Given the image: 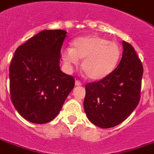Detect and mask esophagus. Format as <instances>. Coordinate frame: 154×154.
<instances>
[{
    "label": "esophagus",
    "instance_id": "34e87169",
    "mask_svg": "<svg viewBox=\"0 0 154 154\" xmlns=\"http://www.w3.org/2000/svg\"><path fill=\"white\" fill-rule=\"evenodd\" d=\"M82 83L79 80L75 81V86H82Z\"/></svg>",
    "mask_w": 154,
    "mask_h": 154
}]
</instances>
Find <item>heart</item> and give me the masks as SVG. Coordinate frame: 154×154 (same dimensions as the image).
<instances>
[{"label":"heart","mask_w":154,"mask_h":154,"mask_svg":"<svg viewBox=\"0 0 154 154\" xmlns=\"http://www.w3.org/2000/svg\"><path fill=\"white\" fill-rule=\"evenodd\" d=\"M72 48H64L61 56L68 64H77L83 59L82 69L91 80H101L111 73L120 57L117 43L96 35L82 36L72 42Z\"/></svg>","instance_id":"heart-1"}]
</instances>
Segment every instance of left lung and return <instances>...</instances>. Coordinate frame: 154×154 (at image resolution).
I'll use <instances>...</instances> for the list:
<instances>
[{"instance_id":"left-lung-1","label":"left lung","mask_w":154,"mask_h":154,"mask_svg":"<svg viewBox=\"0 0 154 154\" xmlns=\"http://www.w3.org/2000/svg\"><path fill=\"white\" fill-rule=\"evenodd\" d=\"M118 67L99 82L86 85L84 109L92 123L110 128L131 114L140 99L143 65L135 49L125 41Z\"/></svg>"}]
</instances>
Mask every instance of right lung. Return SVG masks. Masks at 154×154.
Instances as JSON below:
<instances>
[{
  "mask_svg": "<svg viewBox=\"0 0 154 154\" xmlns=\"http://www.w3.org/2000/svg\"><path fill=\"white\" fill-rule=\"evenodd\" d=\"M63 30H44L15 51L10 65L11 101L26 120L44 124L59 114L73 89V77L60 70Z\"/></svg>",
  "mask_w": 154,
  "mask_h": 154,
  "instance_id": "add662e5",
  "label": "right lung"
}]
</instances>
